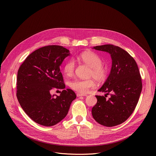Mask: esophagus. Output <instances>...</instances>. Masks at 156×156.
I'll return each instance as SVG.
<instances>
[{
    "label": "esophagus",
    "instance_id": "34e87169",
    "mask_svg": "<svg viewBox=\"0 0 156 156\" xmlns=\"http://www.w3.org/2000/svg\"><path fill=\"white\" fill-rule=\"evenodd\" d=\"M77 97H80V96H87V94H80V93H77L76 94Z\"/></svg>",
    "mask_w": 156,
    "mask_h": 156
}]
</instances>
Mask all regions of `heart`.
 <instances>
[{"mask_svg":"<svg viewBox=\"0 0 156 156\" xmlns=\"http://www.w3.org/2000/svg\"><path fill=\"white\" fill-rule=\"evenodd\" d=\"M76 60L82 62L91 69L90 75L96 79L98 81H103L105 80L107 75V70L105 66L102 65L101 58L96 53L91 51L83 52L76 57ZM75 62L70 60L66 62L63 69V72L66 76H72L75 70ZM70 86L73 90L80 93H86L90 89L95 86V82L92 79L79 80L76 79L72 81Z\"/></svg>","mask_w":156,"mask_h":156,"instance_id":"1","label":"heart"}]
</instances>
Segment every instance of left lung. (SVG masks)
<instances>
[{"label": "left lung", "mask_w": 156, "mask_h": 156, "mask_svg": "<svg viewBox=\"0 0 156 156\" xmlns=\"http://www.w3.org/2000/svg\"><path fill=\"white\" fill-rule=\"evenodd\" d=\"M108 53L112 67L107 80L98 90L111 93L96 96L98 102L92 108V115L99 124L112 127L126 121L134 111L142 90L141 78L136 62L126 51L112 44L94 47Z\"/></svg>", "instance_id": "left-lung-1"}]
</instances>
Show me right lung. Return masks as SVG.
I'll return each instance as SVG.
<instances>
[{
    "label": "right lung",
    "mask_w": 156,
    "mask_h": 156,
    "mask_svg": "<svg viewBox=\"0 0 156 156\" xmlns=\"http://www.w3.org/2000/svg\"><path fill=\"white\" fill-rule=\"evenodd\" d=\"M70 55L69 50L60 46L41 48L29 55L17 74L18 101L25 112L36 123L51 126L67 115L75 92L65 90L60 66ZM54 88L63 89L60 96L52 95Z\"/></svg>",
    "instance_id": "right-lung-1"
}]
</instances>
